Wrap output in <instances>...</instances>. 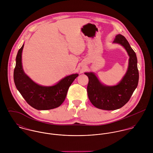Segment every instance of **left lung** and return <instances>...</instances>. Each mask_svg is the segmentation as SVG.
<instances>
[{
  "label": "left lung",
  "instance_id": "8db88e82",
  "mask_svg": "<svg viewBox=\"0 0 153 153\" xmlns=\"http://www.w3.org/2000/svg\"><path fill=\"white\" fill-rule=\"evenodd\" d=\"M113 42L121 45L130 56L127 71L121 81L117 85L106 86L100 82L93 72L85 73L89 79L88 98L92 105L99 109L115 110L123 107L130 100L138 83L139 73L135 52L121 34L115 36Z\"/></svg>",
  "mask_w": 153,
  "mask_h": 153
}]
</instances>
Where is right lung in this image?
I'll list each match as a JSON object with an SVG mask.
<instances>
[{
    "label": "right lung",
    "mask_w": 153,
    "mask_h": 153,
    "mask_svg": "<svg viewBox=\"0 0 153 153\" xmlns=\"http://www.w3.org/2000/svg\"><path fill=\"white\" fill-rule=\"evenodd\" d=\"M18 51L13 78L15 84L27 103L38 110H48L59 107L64 101L68 90L78 76L72 74L61 79L56 85L45 87L33 82L23 71L22 65V50Z\"/></svg>",
    "instance_id": "1"
}]
</instances>
